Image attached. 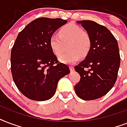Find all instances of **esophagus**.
I'll return each instance as SVG.
<instances>
[{
    "label": "esophagus",
    "mask_w": 127,
    "mask_h": 127,
    "mask_svg": "<svg viewBox=\"0 0 127 127\" xmlns=\"http://www.w3.org/2000/svg\"><path fill=\"white\" fill-rule=\"evenodd\" d=\"M69 69H70L71 71H74V67L73 66V65H70V66H69Z\"/></svg>",
    "instance_id": "obj_1"
}]
</instances>
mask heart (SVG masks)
<instances>
[{
    "mask_svg": "<svg viewBox=\"0 0 127 127\" xmlns=\"http://www.w3.org/2000/svg\"><path fill=\"white\" fill-rule=\"evenodd\" d=\"M67 45L68 52L60 56L64 64H73L79 60L81 56H86L91 47L89 34L82 28L74 24H67L59 30V34L52 35L50 39L51 49L56 56L62 54Z\"/></svg>",
    "mask_w": 127,
    "mask_h": 127,
    "instance_id": "b5f03b06",
    "label": "heart"
}]
</instances>
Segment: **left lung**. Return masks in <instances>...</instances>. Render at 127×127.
I'll list each match as a JSON object with an SVG mask.
<instances>
[{
    "mask_svg": "<svg viewBox=\"0 0 127 127\" xmlns=\"http://www.w3.org/2000/svg\"><path fill=\"white\" fill-rule=\"evenodd\" d=\"M90 36L91 47L84 60L75 66L80 81L75 91L83 100L103 97L114 86L121 58L117 41L104 26L91 20L77 21Z\"/></svg>",
    "mask_w": 127,
    "mask_h": 127,
    "instance_id": "obj_1",
    "label": "left lung"
}]
</instances>
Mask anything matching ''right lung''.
<instances>
[{"mask_svg": "<svg viewBox=\"0 0 127 127\" xmlns=\"http://www.w3.org/2000/svg\"><path fill=\"white\" fill-rule=\"evenodd\" d=\"M67 22L61 18H39L20 32L11 50V72L19 91L28 99L46 101L54 95L58 83L70 72L59 63L50 39Z\"/></svg>", "mask_w": 127, "mask_h": 127, "instance_id": "right-lung-1", "label": "right lung"}]
</instances>
